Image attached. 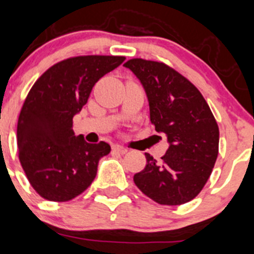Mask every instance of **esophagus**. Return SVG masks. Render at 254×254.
Wrapping results in <instances>:
<instances>
[{
    "instance_id": "1",
    "label": "esophagus",
    "mask_w": 254,
    "mask_h": 254,
    "mask_svg": "<svg viewBox=\"0 0 254 254\" xmlns=\"http://www.w3.org/2000/svg\"><path fill=\"white\" fill-rule=\"evenodd\" d=\"M113 151H115V153L118 154H125L127 153V148H124V146L122 145H113Z\"/></svg>"
}]
</instances>
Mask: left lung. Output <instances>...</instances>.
Segmentation results:
<instances>
[{
  "label": "left lung",
  "mask_w": 254,
  "mask_h": 254,
  "mask_svg": "<svg viewBox=\"0 0 254 254\" xmlns=\"http://www.w3.org/2000/svg\"><path fill=\"white\" fill-rule=\"evenodd\" d=\"M140 80L148 96L150 122L169 143L162 160L145 153L146 165L134 183L164 205L195 198L212 174L219 129L203 95L181 73L158 61L131 59L124 64Z\"/></svg>",
  "instance_id": "obj_1"
}]
</instances>
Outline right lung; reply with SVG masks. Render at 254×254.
Masks as SVG:
<instances>
[{"label": "right lung", "mask_w": 254, "mask_h": 254, "mask_svg": "<svg viewBox=\"0 0 254 254\" xmlns=\"http://www.w3.org/2000/svg\"><path fill=\"white\" fill-rule=\"evenodd\" d=\"M124 56H76L47 68L31 87L17 123L18 159L36 193L67 202L86 190L100 158L111 148L89 144L72 130V118L87 103L92 87Z\"/></svg>", "instance_id": "obj_1"}]
</instances>
